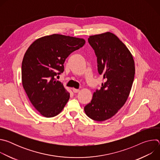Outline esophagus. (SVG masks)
Returning a JSON list of instances; mask_svg holds the SVG:
<instances>
[{"instance_id": "34e87169", "label": "esophagus", "mask_w": 160, "mask_h": 160, "mask_svg": "<svg viewBox=\"0 0 160 160\" xmlns=\"http://www.w3.org/2000/svg\"><path fill=\"white\" fill-rule=\"evenodd\" d=\"M72 90H73V92H75V93H78V92H80V90H79V89H77V88H73Z\"/></svg>"}]
</instances>
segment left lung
<instances>
[{
	"label": "left lung",
	"mask_w": 160,
	"mask_h": 160,
	"mask_svg": "<svg viewBox=\"0 0 160 160\" xmlns=\"http://www.w3.org/2000/svg\"><path fill=\"white\" fill-rule=\"evenodd\" d=\"M88 41L105 82L94 92L84 111L90 118L102 122L112 117L126 102L134 79L135 62L126 45L111 32L89 36Z\"/></svg>",
	"instance_id": "8db88e82"
}]
</instances>
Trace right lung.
I'll list each match as a JSON object with an SVG mask.
<instances>
[{"label":"right lung","mask_w":160,"mask_h":160,"mask_svg":"<svg viewBox=\"0 0 160 160\" xmlns=\"http://www.w3.org/2000/svg\"><path fill=\"white\" fill-rule=\"evenodd\" d=\"M85 43L83 38L53 34L37 39L26 51L21 66L22 84L42 116L58 115L69 100L70 92L56 77L64 72L68 56Z\"/></svg>","instance_id":"right-lung-1"}]
</instances>
